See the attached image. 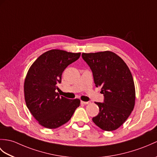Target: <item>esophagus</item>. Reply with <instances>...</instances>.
<instances>
[{
    "instance_id": "34e87169",
    "label": "esophagus",
    "mask_w": 157,
    "mask_h": 157,
    "mask_svg": "<svg viewBox=\"0 0 157 157\" xmlns=\"http://www.w3.org/2000/svg\"><path fill=\"white\" fill-rule=\"evenodd\" d=\"M81 103H82V104H85V105H86V104H90L91 102H90V101H81Z\"/></svg>"
}]
</instances>
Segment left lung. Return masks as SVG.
<instances>
[{"label": "left lung", "instance_id": "left-lung-1", "mask_svg": "<svg viewBox=\"0 0 157 157\" xmlns=\"http://www.w3.org/2000/svg\"><path fill=\"white\" fill-rule=\"evenodd\" d=\"M82 58L93 73L97 87H101L104 102H95L100 112L92 118L99 128L112 131L121 126L133 110L135 86L132 74L121 57L105 51L82 53Z\"/></svg>", "mask_w": 157, "mask_h": 157}]
</instances>
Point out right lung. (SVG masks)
<instances>
[{"instance_id":"right-lung-1","label":"right lung","mask_w":157,"mask_h":157,"mask_svg":"<svg viewBox=\"0 0 157 157\" xmlns=\"http://www.w3.org/2000/svg\"><path fill=\"white\" fill-rule=\"evenodd\" d=\"M81 53L52 49L41 55L29 69L25 79V100L28 109L40 125L53 129L67 122L80 100L59 96L56 90L62 73L79 59Z\"/></svg>"}]
</instances>
